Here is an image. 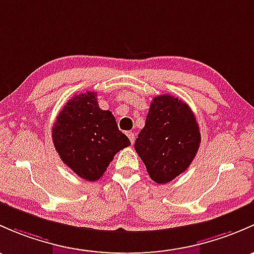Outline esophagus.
<instances>
[{
    "mask_svg": "<svg viewBox=\"0 0 254 254\" xmlns=\"http://www.w3.org/2000/svg\"><path fill=\"white\" fill-rule=\"evenodd\" d=\"M127 135H128V138H129V140H130V143H134V133L133 132H127Z\"/></svg>",
    "mask_w": 254,
    "mask_h": 254,
    "instance_id": "obj_1",
    "label": "esophagus"
}]
</instances>
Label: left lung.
I'll return each instance as SVG.
<instances>
[{"label": "left lung", "instance_id": "obj_1", "mask_svg": "<svg viewBox=\"0 0 254 254\" xmlns=\"http://www.w3.org/2000/svg\"><path fill=\"white\" fill-rule=\"evenodd\" d=\"M199 144V127L190 106L169 94L155 96L134 143L151 180L164 185L176 179L190 165Z\"/></svg>", "mask_w": 254, "mask_h": 254}]
</instances>
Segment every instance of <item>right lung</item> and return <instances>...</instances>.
Instances as JSON below:
<instances>
[{"instance_id": "obj_1", "label": "right lung", "mask_w": 254, "mask_h": 254, "mask_svg": "<svg viewBox=\"0 0 254 254\" xmlns=\"http://www.w3.org/2000/svg\"><path fill=\"white\" fill-rule=\"evenodd\" d=\"M95 91L74 95L60 111L52 142L61 160L85 181L94 182L114 156L130 145L109 110L99 108Z\"/></svg>"}]
</instances>
